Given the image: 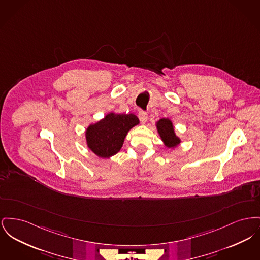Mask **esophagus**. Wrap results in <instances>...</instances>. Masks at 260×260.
Wrapping results in <instances>:
<instances>
[{
    "label": "esophagus",
    "mask_w": 260,
    "mask_h": 260,
    "mask_svg": "<svg viewBox=\"0 0 260 260\" xmlns=\"http://www.w3.org/2000/svg\"><path fill=\"white\" fill-rule=\"evenodd\" d=\"M147 113L145 112V111H142V110H140L139 112H138V118H139V120H140V122H142V123H144V122H146L147 121Z\"/></svg>",
    "instance_id": "34e87169"
}]
</instances>
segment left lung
<instances>
[{"label": "left lung", "mask_w": 260, "mask_h": 260, "mask_svg": "<svg viewBox=\"0 0 260 260\" xmlns=\"http://www.w3.org/2000/svg\"><path fill=\"white\" fill-rule=\"evenodd\" d=\"M157 128L160 137L166 146L168 147H174L180 143V139L176 137L174 132L173 123L169 119H161L157 122Z\"/></svg>", "instance_id": "8db88e82"}]
</instances>
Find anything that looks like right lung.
Segmentation results:
<instances>
[{"mask_svg":"<svg viewBox=\"0 0 260 260\" xmlns=\"http://www.w3.org/2000/svg\"><path fill=\"white\" fill-rule=\"evenodd\" d=\"M138 122L134 114H108L87 128V145L99 157L109 158L120 151L127 132Z\"/></svg>","mask_w":260,"mask_h":260,"instance_id":"add662e5","label":"right lung"}]
</instances>
